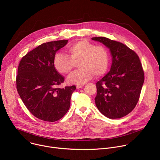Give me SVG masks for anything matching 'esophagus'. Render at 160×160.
I'll return each mask as SVG.
<instances>
[{
  "label": "esophagus",
  "instance_id": "1",
  "mask_svg": "<svg viewBox=\"0 0 160 160\" xmlns=\"http://www.w3.org/2000/svg\"><path fill=\"white\" fill-rule=\"evenodd\" d=\"M83 86V85H77V88H80Z\"/></svg>",
  "mask_w": 160,
  "mask_h": 160
}]
</instances>
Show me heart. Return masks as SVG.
I'll use <instances>...</instances> for the list:
<instances>
[{
	"mask_svg": "<svg viewBox=\"0 0 160 160\" xmlns=\"http://www.w3.org/2000/svg\"><path fill=\"white\" fill-rule=\"evenodd\" d=\"M68 56L58 53L54 59L55 70L63 75H69L72 71L73 62H78L80 70L68 78V83L82 85L92 77L104 75L109 68V55L108 50L101 45H96L83 39L75 42L67 49Z\"/></svg>",
	"mask_w": 160,
	"mask_h": 160,
	"instance_id": "1",
	"label": "heart"
}]
</instances>
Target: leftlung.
Instances as JSON below:
<instances>
[{
	"label": "left lung",
	"instance_id": "left-lung-1",
	"mask_svg": "<svg viewBox=\"0 0 160 160\" xmlns=\"http://www.w3.org/2000/svg\"><path fill=\"white\" fill-rule=\"evenodd\" d=\"M109 49L110 71L96 85V105L105 117L120 118L127 115L139 99L144 73L138 55L125 44L108 38L93 37Z\"/></svg>",
	"mask_w": 160,
	"mask_h": 160
}]
</instances>
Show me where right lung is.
I'll return each mask as SVG.
<instances>
[{"label": "right lung", "instance_id": "add662e5", "mask_svg": "<svg viewBox=\"0 0 160 160\" xmlns=\"http://www.w3.org/2000/svg\"><path fill=\"white\" fill-rule=\"evenodd\" d=\"M68 40L43 43L21 59L16 76V88L25 106L33 116L46 122L62 118L70 107L75 85L59 87L64 78L54 68L56 52Z\"/></svg>", "mask_w": 160, "mask_h": 160}]
</instances>
